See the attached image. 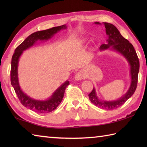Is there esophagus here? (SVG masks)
Here are the masks:
<instances>
[{
	"mask_svg": "<svg viewBox=\"0 0 147 147\" xmlns=\"http://www.w3.org/2000/svg\"><path fill=\"white\" fill-rule=\"evenodd\" d=\"M85 77H86V76H85V72H84L83 71H80L78 72H77V73H76L75 76H74V79L77 81L82 80L85 78Z\"/></svg>",
	"mask_w": 147,
	"mask_h": 147,
	"instance_id": "1",
	"label": "esophagus"
}]
</instances>
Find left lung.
<instances>
[{
  "instance_id": "1",
  "label": "left lung",
  "mask_w": 147,
  "mask_h": 147,
  "mask_svg": "<svg viewBox=\"0 0 147 147\" xmlns=\"http://www.w3.org/2000/svg\"><path fill=\"white\" fill-rule=\"evenodd\" d=\"M95 24H101L98 22H95ZM103 24H104L106 34L108 36L107 43L106 44H102L100 47V50L104 51L109 49L124 56L130 67L131 83L129 88L125 94L120 98L115 100L107 101L100 99L95 88H93L92 92L89 93L88 96L90 101L95 105L105 110H113L124 104L135 93L138 83L140 62L133 45L121 35L117 28L111 23H103Z\"/></svg>"
}]
</instances>
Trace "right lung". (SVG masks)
<instances>
[{
	"mask_svg": "<svg viewBox=\"0 0 147 147\" xmlns=\"http://www.w3.org/2000/svg\"><path fill=\"white\" fill-rule=\"evenodd\" d=\"M65 24L57 27L52 28L51 29L39 31L31 34L15 49L11 60V83L22 105L24 107L38 113H48L57 108L61 104L64 97L65 89L69 85L68 81L62 83L52 95L44 100H36L31 98L21 90L18 80V62L23 51L30 48L38 41H45L51 39L55 34L60 32L61 30L66 29Z\"/></svg>",
	"mask_w": 147,
	"mask_h": 147,
	"instance_id": "1",
	"label": "right lung"
}]
</instances>
